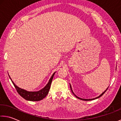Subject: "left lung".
Returning a JSON list of instances; mask_svg holds the SVG:
<instances>
[{
	"mask_svg": "<svg viewBox=\"0 0 121 121\" xmlns=\"http://www.w3.org/2000/svg\"><path fill=\"white\" fill-rule=\"evenodd\" d=\"M70 89H71V91H72V92L73 93V94L75 96L77 97L78 99H81V100H83V101H91V100H94V99H98V98H99V97H100L101 96H102L103 94H104L105 93V92L106 91H107V89H108V87L107 88V89L105 90V91H104V92H103V93L101 94L99 96H98V97H96V98H94V99H81V98H80V97H78L77 96H76V95H75V94L74 93V92L73 91H72V87H71V86H70Z\"/></svg>",
	"mask_w": 121,
	"mask_h": 121,
	"instance_id": "1",
	"label": "left lung"
}]
</instances>
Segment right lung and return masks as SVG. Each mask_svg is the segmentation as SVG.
<instances>
[{
    "label": "right lung",
    "mask_w": 121,
    "mask_h": 121,
    "mask_svg": "<svg viewBox=\"0 0 121 121\" xmlns=\"http://www.w3.org/2000/svg\"><path fill=\"white\" fill-rule=\"evenodd\" d=\"M55 73V72L54 73L46 86L43 88V89L40 90V91H26V90L22 89V88L18 87V86L15 85V83L13 82V81H12L10 76H9V77L11 78V81H12V82L13 83V85H14V87L16 88L17 92H18L19 94L21 96L28 101H39L45 98L48 94V93L49 91L51 88L52 81L53 78L54 77V75Z\"/></svg>",
    "instance_id": "1"
}]
</instances>
